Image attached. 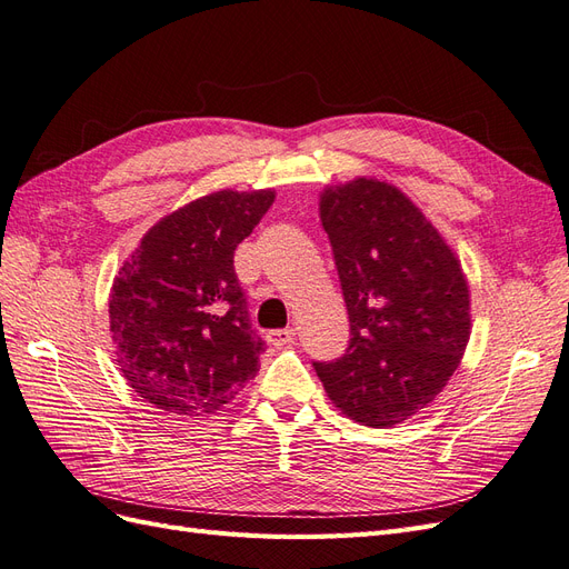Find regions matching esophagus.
<instances>
[{"instance_id":"obj_1","label":"esophagus","mask_w":569,"mask_h":569,"mask_svg":"<svg viewBox=\"0 0 569 569\" xmlns=\"http://www.w3.org/2000/svg\"><path fill=\"white\" fill-rule=\"evenodd\" d=\"M295 335H297L295 327H284V330H270L266 335V339H268V343H272V347H284V343L295 339Z\"/></svg>"}]
</instances>
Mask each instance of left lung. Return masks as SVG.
Listing matches in <instances>:
<instances>
[{"instance_id": "obj_1", "label": "left lung", "mask_w": 569, "mask_h": 569, "mask_svg": "<svg viewBox=\"0 0 569 569\" xmlns=\"http://www.w3.org/2000/svg\"><path fill=\"white\" fill-rule=\"evenodd\" d=\"M320 220L351 341L316 372L347 418L399 425L432 403L460 366L472 330L468 280L432 220L389 182L325 187Z\"/></svg>"}]
</instances>
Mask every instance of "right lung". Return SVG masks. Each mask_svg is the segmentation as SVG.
I'll return each mask as SVG.
<instances>
[{
    "label": "right lung",
    "instance_id": "add662e5",
    "mask_svg": "<svg viewBox=\"0 0 569 569\" xmlns=\"http://www.w3.org/2000/svg\"><path fill=\"white\" fill-rule=\"evenodd\" d=\"M272 201V189H220L189 201L149 228L120 266L111 339L120 372L151 406L213 412L256 377L263 341L251 330L232 258Z\"/></svg>",
    "mask_w": 569,
    "mask_h": 569
}]
</instances>
